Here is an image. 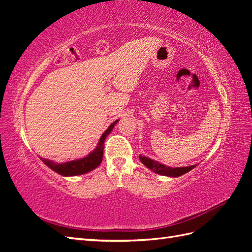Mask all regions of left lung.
<instances>
[{
	"label": "left lung",
	"mask_w": 252,
	"mask_h": 252,
	"mask_svg": "<svg viewBox=\"0 0 252 252\" xmlns=\"http://www.w3.org/2000/svg\"><path fill=\"white\" fill-rule=\"evenodd\" d=\"M140 159H141V162L150 170L155 171L156 173L166 175V177H171V178L180 177V175L185 174L186 172L193 169L195 167V165H192V166H187V167H175V168H172V167H167V166L155 161V159H151L147 157L140 156Z\"/></svg>",
	"instance_id": "left-lung-1"
}]
</instances>
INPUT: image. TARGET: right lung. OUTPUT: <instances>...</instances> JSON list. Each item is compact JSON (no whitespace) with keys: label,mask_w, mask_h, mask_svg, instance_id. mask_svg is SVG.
Returning a JSON list of instances; mask_svg holds the SVG:
<instances>
[{"label":"right lung","mask_w":252,"mask_h":252,"mask_svg":"<svg viewBox=\"0 0 252 252\" xmlns=\"http://www.w3.org/2000/svg\"><path fill=\"white\" fill-rule=\"evenodd\" d=\"M118 121H114L113 123L106 129V131L102 134L100 141H98V144L96 148L89 154L87 157L80 158V159H74V161H69V162H65V163H56L53 161H50V159L41 158L42 162L48 166L50 169L53 171H56L57 173L64 175V177H71V175H80L87 173L91 170H94V168L102 163L103 159V150H104V142L106 136H107L111 130L113 129L114 125L118 123Z\"/></svg>","instance_id":"1"}]
</instances>
